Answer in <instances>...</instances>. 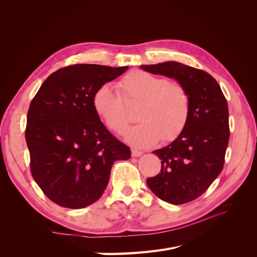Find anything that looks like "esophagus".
Here are the masks:
<instances>
[{
	"label": "esophagus",
	"instance_id": "esophagus-1",
	"mask_svg": "<svg viewBox=\"0 0 257 257\" xmlns=\"http://www.w3.org/2000/svg\"><path fill=\"white\" fill-rule=\"evenodd\" d=\"M143 155V151H139V150H135L133 149L132 150V157H135V158H138V157H142Z\"/></svg>",
	"mask_w": 257,
	"mask_h": 257
}]
</instances>
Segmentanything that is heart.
<instances>
[{"mask_svg":"<svg viewBox=\"0 0 257 257\" xmlns=\"http://www.w3.org/2000/svg\"><path fill=\"white\" fill-rule=\"evenodd\" d=\"M116 89L119 94L110 85H100L93 93L92 106L108 130L121 134L128 123L124 104L141 103L136 114L141 123L124 134L132 146L149 148L161 139L173 142L188 124L191 99L181 84L144 71H133L116 83Z\"/></svg>","mask_w":257,"mask_h":257,"instance_id":"obj_1","label":"heart"}]
</instances>
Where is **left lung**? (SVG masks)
Returning <instances> with one entry per match:
<instances>
[{
	"label": "left lung",
	"instance_id": "left-lung-1",
	"mask_svg": "<svg viewBox=\"0 0 257 257\" xmlns=\"http://www.w3.org/2000/svg\"><path fill=\"white\" fill-rule=\"evenodd\" d=\"M142 69L174 78L188 91L190 118L173 143L153 151L162 161L159 175L147 179L149 189L162 200L182 205L206 192L224 165L229 139L228 106L211 75L176 61Z\"/></svg>",
	"mask_w": 257,
	"mask_h": 257
}]
</instances>
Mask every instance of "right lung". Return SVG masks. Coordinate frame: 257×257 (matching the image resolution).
I'll use <instances>...</instances> for the list:
<instances>
[{
	"instance_id": "1",
	"label": "right lung",
	"mask_w": 257,
	"mask_h": 257,
	"mask_svg": "<svg viewBox=\"0 0 257 257\" xmlns=\"http://www.w3.org/2000/svg\"><path fill=\"white\" fill-rule=\"evenodd\" d=\"M127 68H60L31 102L26 128L31 173L57 205L81 209L95 203L107 188L114 161L131 158L130 148L106 128L92 106L95 90Z\"/></svg>"
}]
</instances>
